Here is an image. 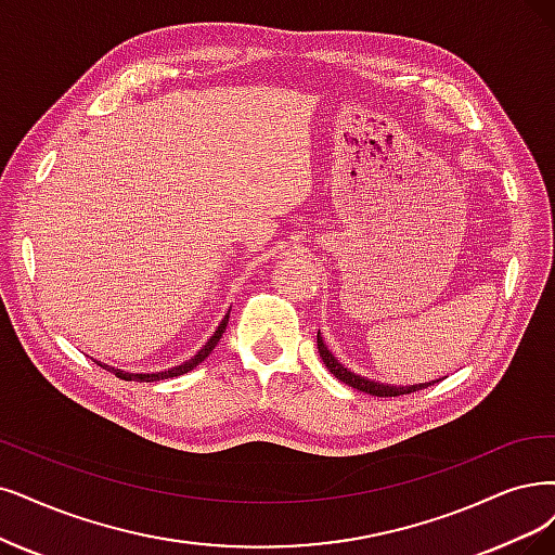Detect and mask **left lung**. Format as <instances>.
<instances>
[{
  "label": "left lung",
  "mask_w": 555,
  "mask_h": 555,
  "mask_svg": "<svg viewBox=\"0 0 555 555\" xmlns=\"http://www.w3.org/2000/svg\"><path fill=\"white\" fill-rule=\"evenodd\" d=\"M318 352L326 365V371H330L336 379H340L343 384L357 388V391H363V393H371V396H377V398H398V396H409L414 391H421V388H427L433 384H416V386H388V384H377V382H371V379H363L354 373L347 371V367H343L334 354L326 350V345L322 343L320 334H318Z\"/></svg>",
  "instance_id": "1"
}]
</instances>
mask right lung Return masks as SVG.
Masks as SVG:
<instances>
[{"instance_id":"right-lung-1","label":"right lung","mask_w":555,"mask_h":555,"mask_svg":"<svg viewBox=\"0 0 555 555\" xmlns=\"http://www.w3.org/2000/svg\"><path fill=\"white\" fill-rule=\"evenodd\" d=\"M225 324H229V315H225L223 320H221V324L217 326V332L212 334V338L205 343V347L203 350L194 357V359H190V361H184L182 365H178V367H171V371H164V373H151V375H134V373H122V371H116V367H107V365H102V363H98V365H102V367H107V371H112L116 377H120V379H126V382H159V379H169V377H178V375H184V373H190V371H194V367L201 363V361H205L208 359V354L215 350V345L219 343V338H221V334L225 332Z\"/></svg>"}]
</instances>
